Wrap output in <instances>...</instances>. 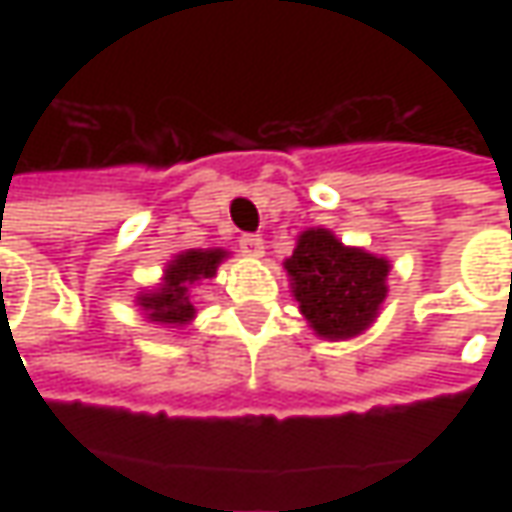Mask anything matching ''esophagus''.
<instances>
[{"mask_svg": "<svg viewBox=\"0 0 512 512\" xmlns=\"http://www.w3.org/2000/svg\"><path fill=\"white\" fill-rule=\"evenodd\" d=\"M239 247H242V253H245V256L259 259V256L265 253V239H262V236H256V233H245V236L239 239Z\"/></svg>", "mask_w": 512, "mask_h": 512, "instance_id": "34e87169", "label": "esophagus"}]
</instances>
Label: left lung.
<instances>
[{
    "label": "left lung",
    "mask_w": 512,
    "mask_h": 512,
    "mask_svg": "<svg viewBox=\"0 0 512 512\" xmlns=\"http://www.w3.org/2000/svg\"><path fill=\"white\" fill-rule=\"evenodd\" d=\"M285 270L307 325L330 342L364 333L387 299L390 262L342 245L325 227H310L296 239Z\"/></svg>",
    "instance_id": "1"
}]
</instances>
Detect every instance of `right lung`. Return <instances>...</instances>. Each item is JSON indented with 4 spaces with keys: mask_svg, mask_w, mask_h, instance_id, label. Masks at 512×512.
Segmentation results:
<instances>
[{
    "mask_svg": "<svg viewBox=\"0 0 512 512\" xmlns=\"http://www.w3.org/2000/svg\"><path fill=\"white\" fill-rule=\"evenodd\" d=\"M227 259V250L222 247H210V250H182L179 256H173L165 267L162 285L148 293L136 296V305L145 310L150 322L156 325L182 327L193 322L196 307L190 305L187 287L202 279H213L216 267Z\"/></svg>",
    "mask_w": 512,
    "mask_h": 512,
    "instance_id": "add662e5",
    "label": "right lung"
}]
</instances>
